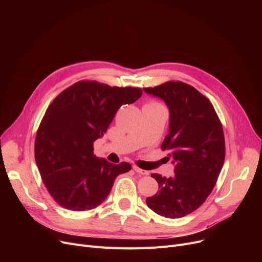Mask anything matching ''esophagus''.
<instances>
[{"label":"esophagus","instance_id":"esophagus-1","mask_svg":"<svg viewBox=\"0 0 262 262\" xmlns=\"http://www.w3.org/2000/svg\"><path fill=\"white\" fill-rule=\"evenodd\" d=\"M133 169L135 170V172L139 173V174H141V175H147V174H148V172H147V171H145V170H142V169L138 168V167H137V166H134V167H133Z\"/></svg>","mask_w":262,"mask_h":262}]
</instances>
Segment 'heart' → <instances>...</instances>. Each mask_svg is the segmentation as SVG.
Returning a JSON list of instances; mask_svg holds the SVG:
<instances>
[{
	"instance_id": "heart-1",
	"label": "heart",
	"mask_w": 262,
	"mask_h": 262,
	"mask_svg": "<svg viewBox=\"0 0 262 262\" xmlns=\"http://www.w3.org/2000/svg\"><path fill=\"white\" fill-rule=\"evenodd\" d=\"M148 105H158V104L157 103H149Z\"/></svg>"
}]
</instances>
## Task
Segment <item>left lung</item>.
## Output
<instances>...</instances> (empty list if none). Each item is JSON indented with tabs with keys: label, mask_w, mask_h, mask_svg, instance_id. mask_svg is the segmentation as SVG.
<instances>
[{
	"label": "left lung",
	"mask_w": 262,
	"mask_h": 262,
	"mask_svg": "<svg viewBox=\"0 0 262 262\" xmlns=\"http://www.w3.org/2000/svg\"><path fill=\"white\" fill-rule=\"evenodd\" d=\"M169 108V133L161 148L169 149L174 175L152 174L159 189L146 205L159 215L183 217L206 201L217 181L225 159L222 124L209 100L183 81L143 88Z\"/></svg>",
	"instance_id": "8db88e82"
}]
</instances>
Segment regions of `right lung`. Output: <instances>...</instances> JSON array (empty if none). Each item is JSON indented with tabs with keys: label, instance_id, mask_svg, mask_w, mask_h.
I'll list each match as a JSON object with an SVG mask.
<instances>
[{
	"label": "right lung",
	"instance_id": "1",
	"mask_svg": "<svg viewBox=\"0 0 262 262\" xmlns=\"http://www.w3.org/2000/svg\"><path fill=\"white\" fill-rule=\"evenodd\" d=\"M142 95L140 88L110 87L81 80L63 90L51 105L36 135L35 159L55 202L73 211L98 207L116 177L132 169L93 154V142L107 132L118 109Z\"/></svg>",
	"mask_w": 262,
	"mask_h": 262
}]
</instances>
